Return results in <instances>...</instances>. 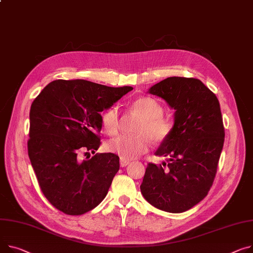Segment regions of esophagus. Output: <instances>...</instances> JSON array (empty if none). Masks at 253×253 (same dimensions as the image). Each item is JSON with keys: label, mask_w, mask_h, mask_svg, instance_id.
Listing matches in <instances>:
<instances>
[{"label": "esophagus", "mask_w": 253, "mask_h": 253, "mask_svg": "<svg viewBox=\"0 0 253 253\" xmlns=\"http://www.w3.org/2000/svg\"><path fill=\"white\" fill-rule=\"evenodd\" d=\"M130 164V161L129 160H124V159H121L120 160V165H121V167H126V166H128Z\"/></svg>", "instance_id": "obj_1"}]
</instances>
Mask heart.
<instances>
[{
  "mask_svg": "<svg viewBox=\"0 0 253 253\" xmlns=\"http://www.w3.org/2000/svg\"><path fill=\"white\" fill-rule=\"evenodd\" d=\"M130 108L142 116L135 135L123 134L112 138L107 147L121 159L133 160L149 149L150 137L156 142H162L171 135L174 121L171 117L163 115L164 107L158 99L151 96H141L133 100ZM102 123L109 134H116L120 129V111L117 106L108 108L102 115Z\"/></svg>",
  "mask_w": 253,
  "mask_h": 253,
  "instance_id": "heart-1",
  "label": "heart"
}]
</instances>
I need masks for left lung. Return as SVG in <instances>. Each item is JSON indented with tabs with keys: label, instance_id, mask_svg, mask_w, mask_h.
<instances>
[{
	"label": "left lung",
	"instance_id": "1",
	"mask_svg": "<svg viewBox=\"0 0 253 253\" xmlns=\"http://www.w3.org/2000/svg\"><path fill=\"white\" fill-rule=\"evenodd\" d=\"M148 92L176 112L171 135L156 151L170 159L163 166L147 165L140 190L159 210L186 211L208 195L216 174L225 140L220 103L196 78L169 77Z\"/></svg>",
	"mask_w": 253,
	"mask_h": 253
}]
</instances>
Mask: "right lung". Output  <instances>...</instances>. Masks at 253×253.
Masks as SVG:
<instances>
[{"instance_id":"right-lung-1","label":"right lung","mask_w":253,"mask_h":253,"mask_svg":"<svg viewBox=\"0 0 253 253\" xmlns=\"http://www.w3.org/2000/svg\"><path fill=\"white\" fill-rule=\"evenodd\" d=\"M132 89L59 79L32 102L28 157L43 195L64 213L83 214L106 197L119 157L108 153L82 160V155L94 154L100 145V112Z\"/></svg>"}]
</instances>
